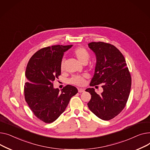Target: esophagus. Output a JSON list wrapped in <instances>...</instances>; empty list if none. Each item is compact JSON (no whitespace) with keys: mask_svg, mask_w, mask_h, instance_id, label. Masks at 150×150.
<instances>
[{"mask_svg":"<svg viewBox=\"0 0 150 150\" xmlns=\"http://www.w3.org/2000/svg\"><path fill=\"white\" fill-rule=\"evenodd\" d=\"M78 91H79V93H83L85 91V90L83 88H79Z\"/></svg>","mask_w":150,"mask_h":150,"instance_id":"34e87169","label":"esophagus"}]
</instances>
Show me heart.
<instances>
[{"label": "heart", "mask_w": 150, "mask_h": 150, "mask_svg": "<svg viewBox=\"0 0 150 150\" xmlns=\"http://www.w3.org/2000/svg\"><path fill=\"white\" fill-rule=\"evenodd\" d=\"M73 54L78 60L79 62H81L82 64H86L88 62V61L90 58V54L88 51L83 47L76 48L73 51ZM60 68L62 69H63L64 68V60L62 62ZM86 77H87L86 76H74L71 79L70 82H71V83H73L74 85H76L78 86H82L85 83V78Z\"/></svg>", "instance_id": "b5f03b06"}]
</instances>
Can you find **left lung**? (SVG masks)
Returning a JSON list of instances; mask_svg holds the SVG:
<instances>
[{"instance_id":"obj_1","label":"left lung","mask_w":150,"mask_h":150,"mask_svg":"<svg viewBox=\"0 0 150 150\" xmlns=\"http://www.w3.org/2000/svg\"><path fill=\"white\" fill-rule=\"evenodd\" d=\"M88 47L96 59L94 74L90 86L102 84L101 94L93 88L85 91L91 96L88 107L103 120L112 119L125 107L131 86V78L125 57L112 45L102 42H91Z\"/></svg>"}]
</instances>
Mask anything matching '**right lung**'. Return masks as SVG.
I'll return each mask as SVG.
<instances>
[{"instance_id":"add662e5","label":"right lung","mask_w":150,"mask_h":150,"mask_svg":"<svg viewBox=\"0 0 150 150\" xmlns=\"http://www.w3.org/2000/svg\"><path fill=\"white\" fill-rule=\"evenodd\" d=\"M72 46L43 48L31 57L26 66L25 100L34 115L48 124L55 121L64 112L70 99L78 92L75 86L70 85L60 91L52 84L60 75L64 52Z\"/></svg>"}]
</instances>
